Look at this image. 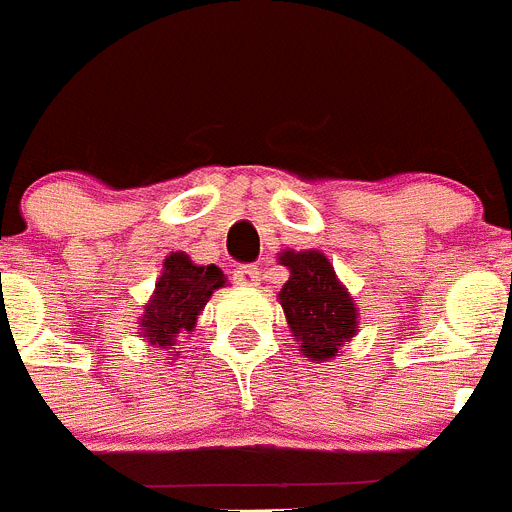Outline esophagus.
<instances>
[{
  "mask_svg": "<svg viewBox=\"0 0 512 512\" xmlns=\"http://www.w3.org/2000/svg\"><path fill=\"white\" fill-rule=\"evenodd\" d=\"M261 271L256 264H243L235 269V284H241V287H256L261 282L259 277Z\"/></svg>",
  "mask_w": 512,
  "mask_h": 512,
  "instance_id": "34e87169",
  "label": "esophagus"
}]
</instances>
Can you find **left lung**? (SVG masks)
Instances as JSON below:
<instances>
[{
	"instance_id": "obj_1",
	"label": "left lung",
	"mask_w": 512,
	"mask_h": 512,
	"mask_svg": "<svg viewBox=\"0 0 512 512\" xmlns=\"http://www.w3.org/2000/svg\"><path fill=\"white\" fill-rule=\"evenodd\" d=\"M289 282L279 292L287 323L312 361L338 356L341 346L356 336V307L336 271L318 251H284Z\"/></svg>"
}]
</instances>
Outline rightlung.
Instances as JSON below:
<instances>
[{
	"label": "right lung",
	"instance_id": "1",
	"mask_svg": "<svg viewBox=\"0 0 512 512\" xmlns=\"http://www.w3.org/2000/svg\"><path fill=\"white\" fill-rule=\"evenodd\" d=\"M223 284L225 274L215 264L197 266L187 253H171L164 261V274L158 279L156 292L148 300L143 318L138 320L143 341L158 348L174 346L179 333L194 328L200 310Z\"/></svg>",
	"mask_w": 512,
	"mask_h": 512
}]
</instances>
